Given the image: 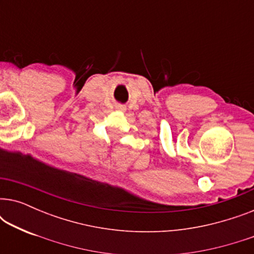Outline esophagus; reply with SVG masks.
Segmentation results:
<instances>
[{
  "mask_svg": "<svg viewBox=\"0 0 254 254\" xmlns=\"http://www.w3.org/2000/svg\"><path fill=\"white\" fill-rule=\"evenodd\" d=\"M118 109H119V110H121V111H125V110H126V109H125V107H124V106H119V107H118Z\"/></svg>",
  "mask_w": 254,
  "mask_h": 254,
  "instance_id": "1",
  "label": "esophagus"
}]
</instances>
